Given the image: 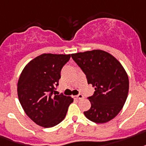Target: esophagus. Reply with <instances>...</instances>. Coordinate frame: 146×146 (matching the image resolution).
<instances>
[{
  "label": "esophagus",
  "mask_w": 146,
  "mask_h": 146,
  "mask_svg": "<svg viewBox=\"0 0 146 146\" xmlns=\"http://www.w3.org/2000/svg\"><path fill=\"white\" fill-rule=\"evenodd\" d=\"M73 98H75V99L80 100V99H82V98H83V96H82V94H78V95L73 96Z\"/></svg>",
  "instance_id": "obj_1"
}]
</instances>
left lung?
I'll return each mask as SVG.
<instances>
[{"label": "left lung", "instance_id": "obj_1", "mask_svg": "<svg viewBox=\"0 0 146 146\" xmlns=\"http://www.w3.org/2000/svg\"><path fill=\"white\" fill-rule=\"evenodd\" d=\"M86 75L95 92L88 100L91 108L85 117L95 123L114 118L124 106L129 91V79L121 63L110 53L96 49L71 54Z\"/></svg>", "mask_w": 146, "mask_h": 146}]
</instances>
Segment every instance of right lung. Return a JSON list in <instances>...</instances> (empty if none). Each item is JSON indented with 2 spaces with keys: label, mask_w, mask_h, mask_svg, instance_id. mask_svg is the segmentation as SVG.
Masks as SVG:
<instances>
[{
  "label": "right lung",
  "mask_w": 146,
  "mask_h": 146,
  "mask_svg": "<svg viewBox=\"0 0 146 146\" xmlns=\"http://www.w3.org/2000/svg\"><path fill=\"white\" fill-rule=\"evenodd\" d=\"M70 54H42L28 63L17 85L18 97L26 115L43 127L61 122L67 115L70 97L57 94L61 70Z\"/></svg>",
  "instance_id": "1"
}]
</instances>
